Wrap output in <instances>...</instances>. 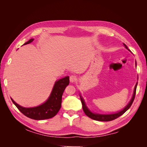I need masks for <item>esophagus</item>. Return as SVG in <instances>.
Instances as JSON below:
<instances>
[{"label":"esophagus","instance_id":"esophagus-1","mask_svg":"<svg viewBox=\"0 0 147 147\" xmlns=\"http://www.w3.org/2000/svg\"><path fill=\"white\" fill-rule=\"evenodd\" d=\"M77 80V77L76 76H75V75H71V76H70V82L71 83L75 82Z\"/></svg>","mask_w":147,"mask_h":147}]
</instances>
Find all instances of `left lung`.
Returning <instances> with one entry per match:
<instances>
[{
  "mask_svg": "<svg viewBox=\"0 0 147 147\" xmlns=\"http://www.w3.org/2000/svg\"><path fill=\"white\" fill-rule=\"evenodd\" d=\"M123 45H124V47H125V48L127 49V50H128L129 51H131L127 48V46L125 45V44L123 43ZM136 65L137 66L136 61ZM137 83H138V82H137V83L136 84L135 87H134V92H133V94H132V98H131V100L129 101V103L127 104V105L121 111H119V112H118L117 113H112V114H99V113H96L92 112L88 108V107L86 105L85 102H84L82 95L80 94V99H81V102H82V104L83 110L84 111V113H85L87 115V116L88 117H90V118H91L92 119L96 120V121H112V120H113L115 119L118 118L119 117L121 116V115H122L123 113H125L126 111L131 107L132 102H133V101H134V98H135Z\"/></svg>",
  "mask_w": 147,
  "mask_h": 147,
  "instance_id": "1",
  "label": "left lung"
}]
</instances>
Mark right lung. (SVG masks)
I'll return each mask as SVG.
<instances>
[{
    "instance_id": "add662e5",
    "label": "right lung",
    "mask_w": 147,
    "mask_h": 147,
    "mask_svg": "<svg viewBox=\"0 0 147 147\" xmlns=\"http://www.w3.org/2000/svg\"><path fill=\"white\" fill-rule=\"evenodd\" d=\"M34 40V38L30 39L28 42L24 43V45L33 42ZM69 76L55 82L51 94L48 99L42 104L34 107H23L16 103L11 98V99L13 103L16 105L20 112L28 118L36 120L51 118L55 117L60 110L62 102V96L66 86L69 85Z\"/></svg>"
}]
</instances>
